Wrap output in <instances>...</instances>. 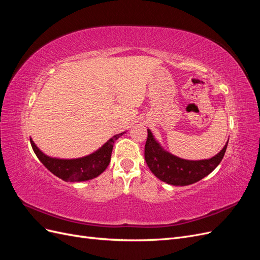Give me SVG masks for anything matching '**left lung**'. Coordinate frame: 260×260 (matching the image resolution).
Here are the masks:
<instances>
[{"mask_svg":"<svg viewBox=\"0 0 260 260\" xmlns=\"http://www.w3.org/2000/svg\"><path fill=\"white\" fill-rule=\"evenodd\" d=\"M228 142L221 151L209 159L187 160L165 151L153 137L151 130L147 129L145 161L153 174L164 182L171 185H188L208 176L218 166L223 158Z\"/></svg>","mask_w":260,"mask_h":260,"instance_id":"8db88e82","label":"left lung"}]
</instances>
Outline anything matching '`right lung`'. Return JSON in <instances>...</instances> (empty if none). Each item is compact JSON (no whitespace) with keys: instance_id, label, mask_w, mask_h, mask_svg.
Returning a JSON list of instances; mask_svg holds the SVG:
<instances>
[{"instance_id":"1","label":"right lung","mask_w":260,"mask_h":260,"mask_svg":"<svg viewBox=\"0 0 260 260\" xmlns=\"http://www.w3.org/2000/svg\"><path fill=\"white\" fill-rule=\"evenodd\" d=\"M123 133L124 132L119 133V135H116L109 139L96 152L76 159L53 158V157H50L42 153L31 139L30 143L39 160L53 175L66 181V182H80V181H86L96 178L107 168L109 161H111L115 141L118 138H120Z\"/></svg>"}]
</instances>
